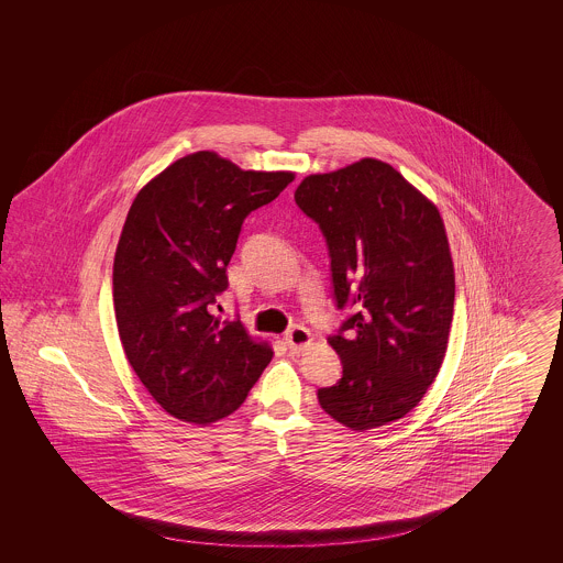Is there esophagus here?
Listing matches in <instances>:
<instances>
[{
	"mask_svg": "<svg viewBox=\"0 0 563 563\" xmlns=\"http://www.w3.org/2000/svg\"><path fill=\"white\" fill-rule=\"evenodd\" d=\"M285 344L289 349L299 352V350L308 349L312 344V338H310V331L301 324H294L287 333H285Z\"/></svg>",
	"mask_w": 563,
	"mask_h": 563,
	"instance_id": "1",
	"label": "esophagus"
}]
</instances>
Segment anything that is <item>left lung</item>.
<instances>
[{
	"label": "left lung",
	"instance_id": "obj_1",
	"mask_svg": "<svg viewBox=\"0 0 563 563\" xmlns=\"http://www.w3.org/2000/svg\"><path fill=\"white\" fill-rule=\"evenodd\" d=\"M295 202L321 228L335 308L346 310L329 335L342 377L319 388V402L358 432L395 422L424 397L448 350L455 283L443 219L374 158L306 177Z\"/></svg>",
	"mask_w": 563,
	"mask_h": 563
}]
</instances>
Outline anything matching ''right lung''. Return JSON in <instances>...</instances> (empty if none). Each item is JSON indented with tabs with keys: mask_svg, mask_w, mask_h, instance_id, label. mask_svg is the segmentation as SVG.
I'll list each match as a JSON object with an SVG mask.
<instances>
[{
	"mask_svg": "<svg viewBox=\"0 0 563 563\" xmlns=\"http://www.w3.org/2000/svg\"><path fill=\"white\" fill-rule=\"evenodd\" d=\"M294 173L241 170L213 152L173 162L134 198L113 260L126 358L164 411L211 424L241 407L272 361L242 322L211 314L242 223Z\"/></svg>",
	"mask_w": 563,
	"mask_h": 563,
	"instance_id": "obj_1",
	"label": "right lung"
}]
</instances>
